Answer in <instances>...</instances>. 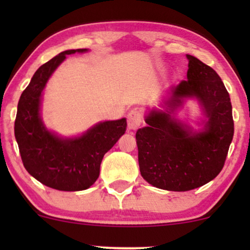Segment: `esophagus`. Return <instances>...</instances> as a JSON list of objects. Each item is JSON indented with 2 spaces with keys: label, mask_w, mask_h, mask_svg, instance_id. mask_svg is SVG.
<instances>
[{
  "label": "esophagus",
  "mask_w": 250,
  "mask_h": 250,
  "mask_svg": "<svg viewBox=\"0 0 250 250\" xmlns=\"http://www.w3.org/2000/svg\"><path fill=\"white\" fill-rule=\"evenodd\" d=\"M142 122H143L142 113L140 110H137V109H134V110H131L130 113L128 114L127 123H128V129H130V130H136V129H139L140 125H142Z\"/></svg>",
  "instance_id": "1"
}]
</instances>
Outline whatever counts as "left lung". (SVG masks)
<instances>
[{
  "instance_id": "obj_1",
  "label": "left lung",
  "mask_w": 250,
  "mask_h": 250,
  "mask_svg": "<svg viewBox=\"0 0 250 250\" xmlns=\"http://www.w3.org/2000/svg\"><path fill=\"white\" fill-rule=\"evenodd\" d=\"M189 60L187 81L173 89L170 104L195 96L208 121L202 133H193L163 111H150L147 127L136 133L142 177L154 187L187 191L211 181L225 166L234 135L228 91L213 68L196 57Z\"/></svg>"
}]
</instances>
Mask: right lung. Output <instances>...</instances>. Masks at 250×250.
I'll return each mask as SVG.
<instances>
[{
    "label": "right lung",
    "mask_w": 250,
    "mask_h": 250,
    "mask_svg": "<svg viewBox=\"0 0 250 250\" xmlns=\"http://www.w3.org/2000/svg\"><path fill=\"white\" fill-rule=\"evenodd\" d=\"M85 50H65L42 64L17 104L14 130L24 168L37 181L57 190H84L94 185L103 156L127 127L125 119L105 121L76 139H61L43 125L40 101L48 79L65 56Z\"/></svg>",
    "instance_id": "obj_1"
}]
</instances>
